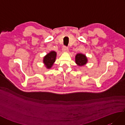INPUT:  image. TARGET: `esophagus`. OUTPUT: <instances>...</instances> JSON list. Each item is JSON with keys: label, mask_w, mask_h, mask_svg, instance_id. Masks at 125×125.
<instances>
[{"label": "esophagus", "mask_w": 125, "mask_h": 125, "mask_svg": "<svg viewBox=\"0 0 125 125\" xmlns=\"http://www.w3.org/2000/svg\"><path fill=\"white\" fill-rule=\"evenodd\" d=\"M68 48L66 47H63L62 48V52H68Z\"/></svg>", "instance_id": "esophagus-1"}]
</instances>
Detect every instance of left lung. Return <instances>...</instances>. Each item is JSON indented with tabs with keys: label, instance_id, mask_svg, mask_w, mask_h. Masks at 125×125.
I'll return each instance as SVG.
<instances>
[{
	"label": "left lung",
	"instance_id": "8db88e82",
	"mask_svg": "<svg viewBox=\"0 0 125 125\" xmlns=\"http://www.w3.org/2000/svg\"><path fill=\"white\" fill-rule=\"evenodd\" d=\"M88 60L85 55L78 53L75 56V63L79 67H83L87 64Z\"/></svg>",
	"mask_w": 125,
	"mask_h": 125
}]
</instances>
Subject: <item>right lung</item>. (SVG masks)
Here are the masks:
<instances>
[{
	"instance_id": "1",
	"label": "right lung",
	"mask_w": 125,
	"mask_h": 125,
	"mask_svg": "<svg viewBox=\"0 0 125 125\" xmlns=\"http://www.w3.org/2000/svg\"><path fill=\"white\" fill-rule=\"evenodd\" d=\"M57 54L54 51H51L44 56L43 59V63L47 69L51 68L56 61Z\"/></svg>"
}]
</instances>
